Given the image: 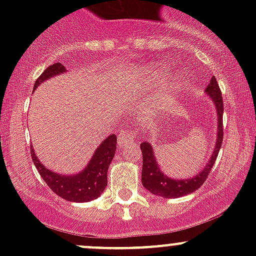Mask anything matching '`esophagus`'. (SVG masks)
I'll return each instance as SVG.
<instances>
[{"mask_svg": "<svg viewBox=\"0 0 256 256\" xmlns=\"http://www.w3.org/2000/svg\"><path fill=\"white\" fill-rule=\"evenodd\" d=\"M118 144L120 147H128V144H134V132L132 131H128V132L122 131V132L118 135Z\"/></svg>", "mask_w": 256, "mask_h": 256, "instance_id": "esophagus-1", "label": "esophagus"}]
</instances>
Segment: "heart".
<instances>
[{
  "mask_svg": "<svg viewBox=\"0 0 256 256\" xmlns=\"http://www.w3.org/2000/svg\"><path fill=\"white\" fill-rule=\"evenodd\" d=\"M177 88H178V85H176V84L172 85V90H177Z\"/></svg>",
  "mask_w": 256,
  "mask_h": 256,
  "instance_id": "obj_1",
  "label": "heart"
}]
</instances>
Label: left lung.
Listing matches in <instances>:
<instances>
[{"instance_id": "left-lung-1", "label": "left lung", "mask_w": 256, "mask_h": 256, "mask_svg": "<svg viewBox=\"0 0 256 256\" xmlns=\"http://www.w3.org/2000/svg\"><path fill=\"white\" fill-rule=\"evenodd\" d=\"M206 94L213 100V104L216 106V116H218V128H216V141L214 146L213 154H210V158L208 160L204 168L197 174V176H192L184 180H174V178L167 177L164 172L160 170L157 160L154 157V148L151 144L144 141L141 146L142 151V174H141V180L142 186L152 194L160 196L164 198H178L183 197L186 194H190L194 190H197L200 186L207 180L208 174H210V170L216 162V156L220 150L222 141H223V98L222 92L219 89V85L216 82V76H212L210 82L206 88Z\"/></svg>"}]
</instances>
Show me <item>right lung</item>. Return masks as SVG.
Returning <instances> with one entry per match:
<instances>
[{"instance_id":"obj_1","label":"right lung","mask_w":256,"mask_h":256,"mask_svg":"<svg viewBox=\"0 0 256 256\" xmlns=\"http://www.w3.org/2000/svg\"><path fill=\"white\" fill-rule=\"evenodd\" d=\"M64 72L66 70L62 63H54L53 66H49L40 74V78L36 80L34 90L40 82L53 78L58 74H63ZM115 151L116 136L110 135L99 144L89 164L82 172L70 174V176H64V174H56L43 166V164H40L38 160L37 154H34L33 146H30V156H32L33 164L48 187L63 200L78 203L95 200L104 192L105 187L108 186V170L112 164Z\"/></svg>"}]
</instances>
